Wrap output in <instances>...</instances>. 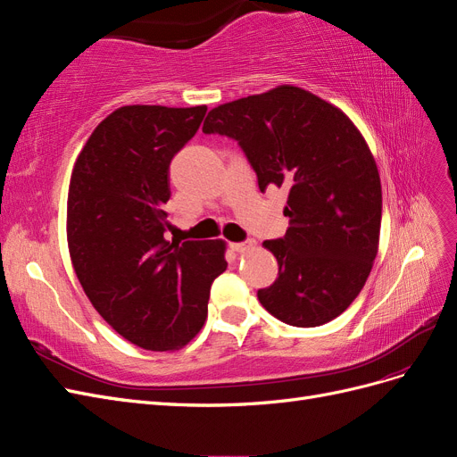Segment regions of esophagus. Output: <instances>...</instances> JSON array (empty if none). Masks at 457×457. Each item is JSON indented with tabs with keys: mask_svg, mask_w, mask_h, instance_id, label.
I'll use <instances>...</instances> for the list:
<instances>
[{
	"mask_svg": "<svg viewBox=\"0 0 457 457\" xmlns=\"http://www.w3.org/2000/svg\"><path fill=\"white\" fill-rule=\"evenodd\" d=\"M255 247H257V242H255V240H247V242H232V244H230V250H232V252H238V253L255 250Z\"/></svg>",
	"mask_w": 457,
	"mask_h": 457,
	"instance_id": "1",
	"label": "esophagus"
}]
</instances>
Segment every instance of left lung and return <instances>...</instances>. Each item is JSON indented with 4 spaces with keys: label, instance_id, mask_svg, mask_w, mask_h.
I'll list each match as a JSON object with an SVG mask.
<instances>
[{
    "label": "left lung",
    "instance_id": "8db88e82",
    "mask_svg": "<svg viewBox=\"0 0 457 457\" xmlns=\"http://www.w3.org/2000/svg\"><path fill=\"white\" fill-rule=\"evenodd\" d=\"M204 133L234 139L267 187L289 190L284 238L265 245L278 278L257 297L278 320L314 328L361 294L381 228L376 160L339 108L301 87L280 86L213 108Z\"/></svg>",
    "mask_w": 457,
    "mask_h": 457
}]
</instances>
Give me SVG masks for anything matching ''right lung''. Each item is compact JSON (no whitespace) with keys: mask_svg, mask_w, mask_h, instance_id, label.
I'll use <instances>...</instances> for the list:
<instances>
[{"mask_svg":"<svg viewBox=\"0 0 457 457\" xmlns=\"http://www.w3.org/2000/svg\"><path fill=\"white\" fill-rule=\"evenodd\" d=\"M207 106H121L95 128L68 188V250L104 320L137 347L181 349L202 329L223 240H165L170 163Z\"/></svg>","mask_w":457,"mask_h":457,"instance_id":"1","label":"right lung"}]
</instances>
